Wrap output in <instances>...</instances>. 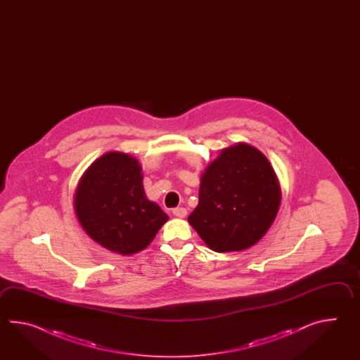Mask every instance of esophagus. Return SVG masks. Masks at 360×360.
I'll use <instances>...</instances> for the list:
<instances>
[{
    "label": "esophagus",
    "mask_w": 360,
    "mask_h": 360,
    "mask_svg": "<svg viewBox=\"0 0 360 360\" xmlns=\"http://www.w3.org/2000/svg\"><path fill=\"white\" fill-rule=\"evenodd\" d=\"M172 214H175L176 217H180V219H183V217H185L186 216V210L184 208V207H176V208H174L172 210Z\"/></svg>",
    "instance_id": "1"
}]
</instances>
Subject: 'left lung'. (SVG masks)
Wrapping results in <instances>:
<instances>
[{
	"label": "left lung",
	"mask_w": 360,
	"mask_h": 360,
	"mask_svg": "<svg viewBox=\"0 0 360 360\" xmlns=\"http://www.w3.org/2000/svg\"><path fill=\"white\" fill-rule=\"evenodd\" d=\"M279 205L281 188L268 158L239 143L207 166L188 221L216 252L242 251L265 236Z\"/></svg>",
	"instance_id": "8db88e82"
}]
</instances>
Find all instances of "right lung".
Returning a JSON list of instances; mask_svg holds the SVG:
<instances>
[{"label": "right lung", "instance_id": "add662e5", "mask_svg": "<svg viewBox=\"0 0 360 360\" xmlns=\"http://www.w3.org/2000/svg\"><path fill=\"white\" fill-rule=\"evenodd\" d=\"M75 210L84 231L120 255L143 251L169 220L161 207L146 199L138 160L120 152L101 155L86 169Z\"/></svg>", "mask_w": 360, "mask_h": 360}]
</instances>
